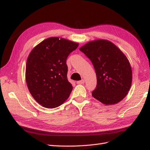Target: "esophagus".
I'll list each match as a JSON object with an SVG mask.
<instances>
[{"label":"esophagus","mask_w":150,"mask_h":150,"mask_svg":"<svg viewBox=\"0 0 150 150\" xmlns=\"http://www.w3.org/2000/svg\"><path fill=\"white\" fill-rule=\"evenodd\" d=\"M77 83L78 84H84V79H82V80H81V81H77Z\"/></svg>","instance_id":"1"}]
</instances>
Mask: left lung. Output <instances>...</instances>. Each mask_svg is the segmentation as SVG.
Here are the masks:
<instances>
[{"label":"left lung","mask_w":150,"mask_h":150,"mask_svg":"<svg viewBox=\"0 0 150 150\" xmlns=\"http://www.w3.org/2000/svg\"><path fill=\"white\" fill-rule=\"evenodd\" d=\"M79 50L91 60L96 73L97 86L92 96L106 105L122 100L132 81V68L125 55L107 40L89 42Z\"/></svg>","instance_id":"8db88e82"}]
</instances>
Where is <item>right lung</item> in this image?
Instances as JSON below:
<instances>
[{
    "mask_svg": "<svg viewBox=\"0 0 150 150\" xmlns=\"http://www.w3.org/2000/svg\"><path fill=\"white\" fill-rule=\"evenodd\" d=\"M78 43L59 37L43 40L28 57L26 81L28 90L38 103L55 108L68 98L73 90L67 78L68 55Z\"/></svg>",
    "mask_w": 150,
    "mask_h": 150,
    "instance_id": "1",
    "label": "right lung"
}]
</instances>
